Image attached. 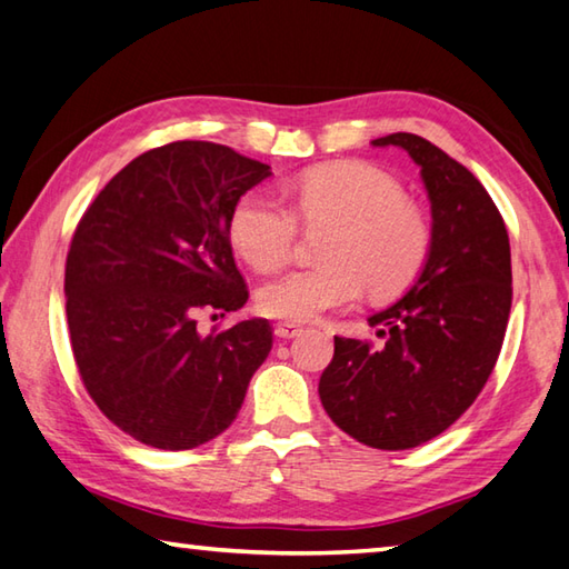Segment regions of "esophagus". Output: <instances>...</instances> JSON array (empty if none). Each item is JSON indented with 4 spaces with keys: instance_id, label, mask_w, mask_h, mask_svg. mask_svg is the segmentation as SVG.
<instances>
[{
    "instance_id": "34e87169",
    "label": "esophagus",
    "mask_w": 569,
    "mask_h": 569,
    "mask_svg": "<svg viewBox=\"0 0 569 569\" xmlns=\"http://www.w3.org/2000/svg\"><path fill=\"white\" fill-rule=\"evenodd\" d=\"M301 326H296V323H278L276 328H273V333H276V338H283V340H288V338H296V336H301Z\"/></svg>"
}]
</instances>
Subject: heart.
Masks as SVG:
<instances>
[{
    "label": "heart",
    "instance_id": "b5f03b06",
    "mask_svg": "<svg viewBox=\"0 0 569 569\" xmlns=\"http://www.w3.org/2000/svg\"><path fill=\"white\" fill-rule=\"evenodd\" d=\"M296 211L308 226L333 223L323 258L296 268L258 291V308L286 323H308L356 303L368 283L373 296L408 288L430 253V226L406 201L402 186L370 163L340 161L306 171ZM298 219L291 206L253 191L231 213V241L256 271H276L293 253Z\"/></svg>",
    "mask_w": 569,
    "mask_h": 569
}]
</instances>
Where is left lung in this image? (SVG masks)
<instances>
[{
	"label": "left lung",
	"mask_w": 569,
	"mask_h": 569,
	"mask_svg": "<svg viewBox=\"0 0 569 569\" xmlns=\"http://www.w3.org/2000/svg\"><path fill=\"white\" fill-rule=\"evenodd\" d=\"M420 167L430 253L406 296L368 318L383 346L338 338L318 383L336 426L363 446L408 450L448 430L488 383L512 306L510 239L485 186L428 139L390 133Z\"/></svg>",
	"instance_id": "1"
}]
</instances>
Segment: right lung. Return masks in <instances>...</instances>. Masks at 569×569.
<instances>
[{
    "instance_id": "add662e5",
    "label": "right lung",
    "mask_w": 569,
    "mask_h": 569,
    "mask_svg": "<svg viewBox=\"0 0 569 569\" xmlns=\"http://www.w3.org/2000/svg\"><path fill=\"white\" fill-rule=\"evenodd\" d=\"M271 167L211 141H173L127 163L81 216L64 296L91 400L133 440L191 450L239 416L273 346L266 318L201 336L199 311L249 301L231 213Z\"/></svg>"
}]
</instances>
